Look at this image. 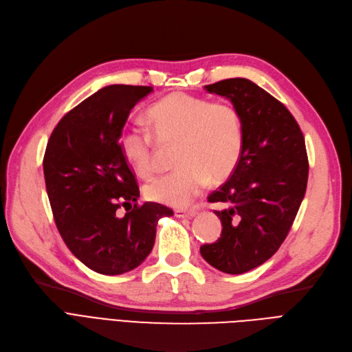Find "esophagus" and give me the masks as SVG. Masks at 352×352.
I'll use <instances>...</instances> for the list:
<instances>
[{"mask_svg": "<svg viewBox=\"0 0 352 352\" xmlns=\"http://www.w3.org/2000/svg\"><path fill=\"white\" fill-rule=\"evenodd\" d=\"M175 216L183 219H191L196 216V210H175Z\"/></svg>", "mask_w": 352, "mask_h": 352, "instance_id": "obj_1", "label": "esophagus"}]
</instances>
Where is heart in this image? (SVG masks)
Instances as JSON below:
<instances>
[{
    "instance_id": "1",
    "label": "heart",
    "mask_w": 352,
    "mask_h": 352,
    "mask_svg": "<svg viewBox=\"0 0 352 352\" xmlns=\"http://www.w3.org/2000/svg\"><path fill=\"white\" fill-rule=\"evenodd\" d=\"M146 120L161 143L177 142L175 164L179 166L145 186L151 201L187 207L210 179L217 183L235 171L243 146V124L232 102L173 93L152 104ZM153 135L148 129L127 126L119 136L123 158L143 178L160 169Z\"/></svg>"
}]
</instances>
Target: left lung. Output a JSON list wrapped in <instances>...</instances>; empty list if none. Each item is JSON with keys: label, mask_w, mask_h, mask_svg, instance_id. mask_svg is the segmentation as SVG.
Listing matches in <instances>:
<instances>
[{"label": "left lung", "mask_w": 352, "mask_h": 352, "mask_svg": "<svg viewBox=\"0 0 352 352\" xmlns=\"http://www.w3.org/2000/svg\"><path fill=\"white\" fill-rule=\"evenodd\" d=\"M232 101L243 124L239 162L210 203L222 222V235L200 248L212 267L243 274L274 255L294 222L307 187L305 138L292 113L265 89L245 78L204 87Z\"/></svg>", "instance_id": "1"}]
</instances>
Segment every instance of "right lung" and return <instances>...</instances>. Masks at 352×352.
<instances>
[{"label": "right lung", "instance_id": "right-lung-1", "mask_svg": "<svg viewBox=\"0 0 352 352\" xmlns=\"http://www.w3.org/2000/svg\"><path fill=\"white\" fill-rule=\"evenodd\" d=\"M151 91L120 84L98 89L62 117L46 146L43 173L56 228L98 274L139 267L153 248L158 220L174 214L158 203L138 206L136 178L119 146L130 110ZM122 205L133 210L119 217Z\"/></svg>", "mask_w": 352, "mask_h": 352}]
</instances>
